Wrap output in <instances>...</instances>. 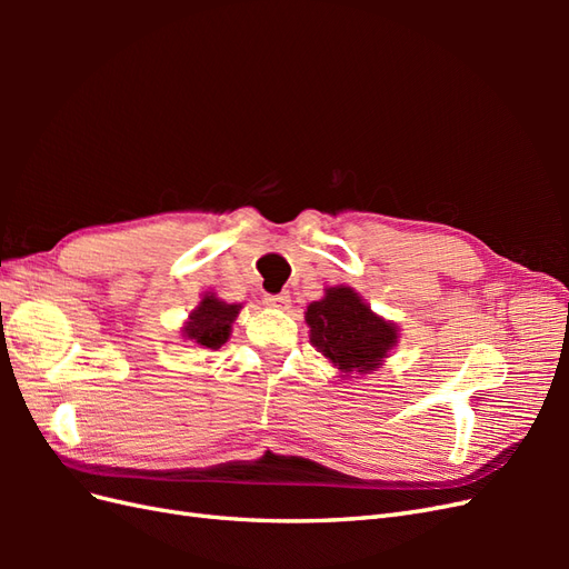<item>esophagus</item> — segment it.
Wrapping results in <instances>:
<instances>
[{
	"mask_svg": "<svg viewBox=\"0 0 569 569\" xmlns=\"http://www.w3.org/2000/svg\"><path fill=\"white\" fill-rule=\"evenodd\" d=\"M289 295L287 291H282V295H266V303L272 306V308H287L289 306Z\"/></svg>",
	"mask_w": 569,
	"mask_h": 569,
	"instance_id": "obj_1",
	"label": "esophagus"
}]
</instances>
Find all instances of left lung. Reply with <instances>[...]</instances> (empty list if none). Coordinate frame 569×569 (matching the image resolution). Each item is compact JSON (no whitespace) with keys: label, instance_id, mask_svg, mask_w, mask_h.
Here are the masks:
<instances>
[{"label":"left lung","instance_id":"1","mask_svg":"<svg viewBox=\"0 0 569 569\" xmlns=\"http://www.w3.org/2000/svg\"><path fill=\"white\" fill-rule=\"evenodd\" d=\"M311 341L341 372H370L396 343V327L370 311L353 289L332 287L306 311Z\"/></svg>","mask_w":569,"mask_h":569}]
</instances>
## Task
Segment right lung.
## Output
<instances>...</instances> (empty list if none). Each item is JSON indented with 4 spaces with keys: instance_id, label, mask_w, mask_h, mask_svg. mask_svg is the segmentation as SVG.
<instances>
[{
    "instance_id": "add662e5",
    "label": "right lung",
    "mask_w": 569,
    "mask_h": 569,
    "mask_svg": "<svg viewBox=\"0 0 569 569\" xmlns=\"http://www.w3.org/2000/svg\"><path fill=\"white\" fill-rule=\"evenodd\" d=\"M242 306L222 303L216 297H203L197 311L184 325V337L197 341L203 349H220L228 341L232 322Z\"/></svg>"
}]
</instances>
